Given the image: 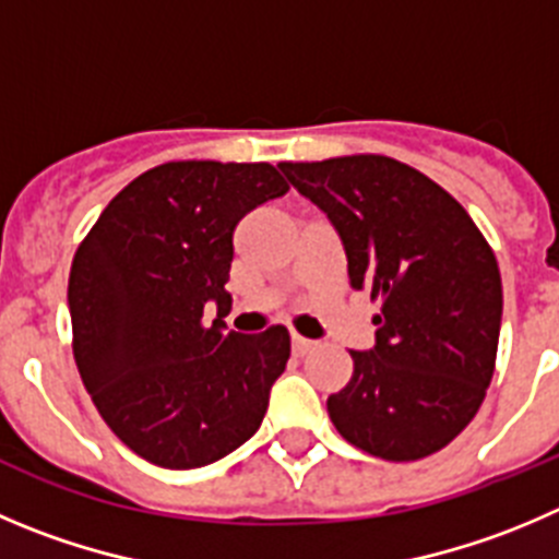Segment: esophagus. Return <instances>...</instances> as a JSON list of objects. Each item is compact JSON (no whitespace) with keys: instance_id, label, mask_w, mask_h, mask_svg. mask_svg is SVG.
Instances as JSON below:
<instances>
[{"instance_id":"1","label":"esophagus","mask_w":559,"mask_h":559,"mask_svg":"<svg viewBox=\"0 0 559 559\" xmlns=\"http://www.w3.org/2000/svg\"><path fill=\"white\" fill-rule=\"evenodd\" d=\"M290 345H294L296 356H305V354H310L312 348H316V343H312V340L299 337V334H294V337H290Z\"/></svg>"}]
</instances>
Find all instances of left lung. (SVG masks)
Segmentation results:
<instances>
[{
    "mask_svg": "<svg viewBox=\"0 0 559 559\" xmlns=\"http://www.w3.org/2000/svg\"><path fill=\"white\" fill-rule=\"evenodd\" d=\"M280 169L326 214L354 290L381 299L376 345L326 408L345 442L384 461L448 448L486 397L502 323V276L472 216L439 183L386 156Z\"/></svg>",
    "mask_w": 559,
    "mask_h": 559,
    "instance_id": "1",
    "label": "left lung"
}]
</instances>
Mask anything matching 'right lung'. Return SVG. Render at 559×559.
<instances>
[{"mask_svg": "<svg viewBox=\"0 0 559 559\" xmlns=\"http://www.w3.org/2000/svg\"><path fill=\"white\" fill-rule=\"evenodd\" d=\"M285 191L271 164L169 162L131 180L76 249V368L104 423L140 459L197 469L263 423L290 334H225V283L236 225ZM209 300L217 321L205 328Z\"/></svg>", "mask_w": 559, "mask_h": 559, "instance_id": "1", "label": "right lung"}]
</instances>
